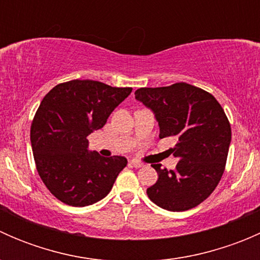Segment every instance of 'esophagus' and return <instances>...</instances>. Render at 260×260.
Here are the masks:
<instances>
[{
	"mask_svg": "<svg viewBox=\"0 0 260 260\" xmlns=\"http://www.w3.org/2000/svg\"><path fill=\"white\" fill-rule=\"evenodd\" d=\"M129 165H131V166L136 167V169H140V167H142V166H143V165L141 164V162L136 161V159H131V161H129Z\"/></svg>",
	"mask_w": 260,
	"mask_h": 260,
	"instance_id": "obj_1",
	"label": "esophagus"
}]
</instances>
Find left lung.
Segmentation results:
<instances>
[{
    "mask_svg": "<svg viewBox=\"0 0 260 260\" xmlns=\"http://www.w3.org/2000/svg\"><path fill=\"white\" fill-rule=\"evenodd\" d=\"M136 99L153 112L159 138L175 137L171 153L180 159L175 170L152 165L158 175L147 188L152 203L169 211H185L203 203L224 174L232 128L219 102L208 91L176 83L141 88Z\"/></svg>",
    "mask_w": 260,
    "mask_h": 260,
    "instance_id": "left-lung-1",
    "label": "left lung"
}]
</instances>
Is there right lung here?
I'll list each match as a JSON object with an SVG mask.
<instances>
[{"label":"right lung","instance_id":"obj_1","mask_svg":"<svg viewBox=\"0 0 260 260\" xmlns=\"http://www.w3.org/2000/svg\"><path fill=\"white\" fill-rule=\"evenodd\" d=\"M132 88L96 80H70L44 96L31 124L36 169L50 192L70 206L91 205L106 198L127 166L122 156L89 151L86 140L101 129Z\"/></svg>","mask_w":260,"mask_h":260}]
</instances>
